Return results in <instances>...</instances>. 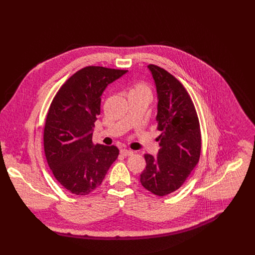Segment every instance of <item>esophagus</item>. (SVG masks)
Here are the masks:
<instances>
[{"label":"esophagus","mask_w":255,"mask_h":255,"mask_svg":"<svg viewBox=\"0 0 255 255\" xmlns=\"http://www.w3.org/2000/svg\"><path fill=\"white\" fill-rule=\"evenodd\" d=\"M120 153H121L123 156H129V155H132L134 152H133L132 150H130V149H125V148H123V149L120 150Z\"/></svg>","instance_id":"esophagus-1"}]
</instances>
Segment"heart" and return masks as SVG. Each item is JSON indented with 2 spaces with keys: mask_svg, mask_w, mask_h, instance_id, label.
<instances>
[{
  "mask_svg": "<svg viewBox=\"0 0 255 255\" xmlns=\"http://www.w3.org/2000/svg\"><path fill=\"white\" fill-rule=\"evenodd\" d=\"M138 92H149V90L147 89V87H145L142 84H138L136 86H134L132 88V90L130 91V93H138Z\"/></svg>",
  "mask_w": 255,
  "mask_h": 255,
  "instance_id": "heart-1",
  "label": "heart"
}]
</instances>
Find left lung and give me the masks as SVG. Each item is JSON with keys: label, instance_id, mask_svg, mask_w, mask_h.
Segmentation results:
<instances>
[{"label": "left lung", "instance_id": "obj_1", "mask_svg": "<svg viewBox=\"0 0 255 255\" xmlns=\"http://www.w3.org/2000/svg\"><path fill=\"white\" fill-rule=\"evenodd\" d=\"M157 94L159 149L157 156L144 154L146 167L141 185L156 196H165L181 187L199 162L201 131L195 106L186 91L165 69L147 66Z\"/></svg>", "mask_w": 255, "mask_h": 255}]
</instances>
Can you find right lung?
Segmentation results:
<instances>
[{"label":"right lung","instance_id":"obj_1","mask_svg":"<svg viewBox=\"0 0 255 255\" xmlns=\"http://www.w3.org/2000/svg\"><path fill=\"white\" fill-rule=\"evenodd\" d=\"M128 70L87 66L70 77L54 97L44 127L47 163L68 192L85 196L101 184L119 155L116 146L93 143L106 88Z\"/></svg>","mask_w":255,"mask_h":255}]
</instances>
